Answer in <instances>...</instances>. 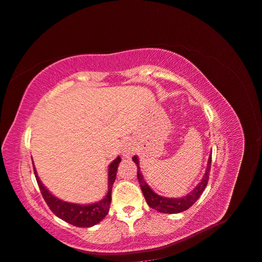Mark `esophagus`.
<instances>
[{
    "label": "esophagus",
    "mask_w": 262,
    "mask_h": 262,
    "mask_svg": "<svg viewBox=\"0 0 262 262\" xmlns=\"http://www.w3.org/2000/svg\"><path fill=\"white\" fill-rule=\"evenodd\" d=\"M133 152H134L133 148H132L130 146H128V145H125V146L122 148V154H123V156L125 157V158H129V157L132 156Z\"/></svg>",
    "instance_id": "obj_1"
}]
</instances>
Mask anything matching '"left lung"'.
<instances>
[{
	"label": "left lung",
	"mask_w": 262,
	"mask_h": 262,
	"mask_svg": "<svg viewBox=\"0 0 262 262\" xmlns=\"http://www.w3.org/2000/svg\"><path fill=\"white\" fill-rule=\"evenodd\" d=\"M133 161L137 164V178L138 182L140 184V189L143 191L144 196L146 199L147 204L150 206L154 210L158 211L160 213H166V214H177L181 213L185 210L190 208L195 202L199 200L202 192L204 191L206 188L207 182H208V177H210V170H211V163H212V154L210 155V158L207 161V167L204 177L202 178L201 182L194 188L189 194H186L183 198H166L158 195V194L155 193L150 186H149L146 181L144 180V177L140 172L139 169V160L137 156L133 157Z\"/></svg>",
	"instance_id": "left-lung-1"
}]
</instances>
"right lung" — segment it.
<instances>
[{
  "instance_id": "add662e5",
  "label": "right lung",
  "mask_w": 262,
  "mask_h": 262,
  "mask_svg": "<svg viewBox=\"0 0 262 262\" xmlns=\"http://www.w3.org/2000/svg\"><path fill=\"white\" fill-rule=\"evenodd\" d=\"M121 162V157L111 162L108 166V189L106 195L104 196L99 202H95L92 204H76V203H69V202H64L62 200H59L56 198L46 189L41 181L39 180L38 176H37L36 169L34 168V172L37 183H38L39 190L41 192V195L46 202L47 205L56 216L62 221L71 224L73 226L77 227H92L96 224H99L110 211V205L112 201V188L116 178V171L118 168V164ZM33 167L34 163H33Z\"/></svg>"
}]
</instances>
